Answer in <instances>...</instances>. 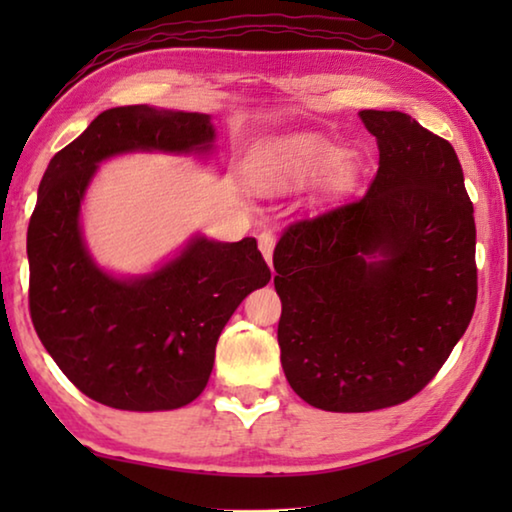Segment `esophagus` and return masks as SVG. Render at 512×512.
Masks as SVG:
<instances>
[{
  "mask_svg": "<svg viewBox=\"0 0 512 512\" xmlns=\"http://www.w3.org/2000/svg\"><path fill=\"white\" fill-rule=\"evenodd\" d=\"M259 244V250H262V255L266 259L268 266H273V248H275V237L271 235V232H262L257 239Z\"/></svg>",
  "mask_w": 512,
  "mask_h": 512,
  "instance_id": "obj_1",
  "label": "esophagus"
}]
</instances>
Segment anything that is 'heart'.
<instances>
[{"mask_svg": "<svg viewBox=\"0 0 512 512\" xmlns=\"http://www.w3.org/2000/svg\"><path fill=\"white\" fill-rule=\"evenodd\" d=\"M336 160V149L311 133L280 135L264 144L248 167V183L262 196H284L309 183Z\"/></svg>", "mask_w": 512, "mask_h": 512, "instance_id": "obj_1", "label": "heart"}]
</instances>
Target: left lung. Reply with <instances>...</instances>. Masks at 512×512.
<instances>
[{"label":"left lung","mask_w":512,"mask_h":512,"mask_svg":"<svg viewBox=\"0 0 512 512\" xmlns=\"http://www.w3.org/2000/svg\"><path fill=\"white\" fill-rule=\"evenodd\" d=\"M377 137L368 194L284 232L273 253L284 375L323 411L411 400L476 305L474 207L452 144L397 110H361Z\"/></svg>","instance_id":"1"}]
</instances>
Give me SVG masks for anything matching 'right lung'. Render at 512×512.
Here are the masks:
<instances>
[{
  "mask_svg": "<svg viewBox=\"0 0 512 512\" xmlns=\"http://www.w3.org/2000/svg\"><path fill=\"white\" fill-rule=\"evenodd\" d=\"M210 115L121 106L51 158L27 232L29 307L51 359L81 393L121 411H173L212 375L216 341L271 271L246 237L198 232L155 268L117 275L92 257L81 212L99 164L131 153L210 158Z\"/></svg>",
  "mask_w": 512,
  "mask_h": 512,
  "instance_id": "obj_1",
  "label": "right lung"
}]
</instances>
